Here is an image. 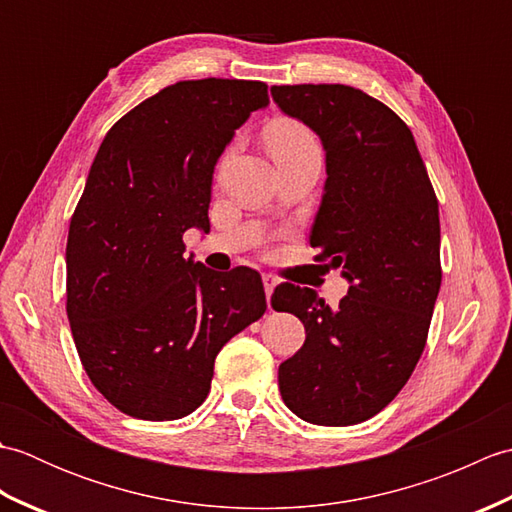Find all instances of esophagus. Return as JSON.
Returning <instances> with one entry per match:
<instances>
[{
	"label": "esophagus",
	"mask_w": 512,
	"mask_h": 512,
	"mask_svg": "<svg viewBox=\"0 0 512 512\" xmlns=\"http://www.w3.org/2000/svg\"><path fill=\"white\" fill-rule=\"evenodd\" d=\"M264 290H266V299H268V308H270V297H273V290L277 288V279L273 275H264Z\"/></svg>",
	"instance_id": "1"
}]
</instances>
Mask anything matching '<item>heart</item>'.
I'll list each match as a JSON object with an SVG mask.
<instances>
[{
	"label": "heart",
	"instance_id": "1",
	"mask_svg": "<svg viewBox=\"0 0 512 512\" xmlns=\"http://www.w3.org/2000/svg\"><path fill=\"white\" fill-rule=\"evenodd\" d=\"M268 147H270V154H273V158L281 160L288 156L303 154V151L319 149V143L308 127L292 123V121H279L268 129ZM228 154H231V151H226L220 160V171L226 165Z\"/></svg>",
	"mask_w": 512,
	"mask_h": 512
}]
</instances>
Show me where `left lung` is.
I'll return each instance as SVG.
<instances>
[{"mask_svg":"<svg viewBox=\"0 0 512 512\" xmlns=\"http://www.w3.org/2000/svg\"><path fill=\"white\" fill-rule=\"evenodd\" d=\"M279 110L325 151V187L310 246L350 281L330 308L310 288L281 284L273 308L306 328L279 365V391L301 420L347 427L385 409L427 343L440 268V215L427 167L400 116L350 85H273Z\"/></svg>","mask_w":512,"mask_h":512,"instance_id":"obj_1","label":"left lung"}]
</instances>
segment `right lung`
Segmentation results:
<instances>
[{
  "label": "right lung",
  "mask_w": 512,
  "mask_h": 512,
  "mask_svg": "<svg viewBox=\"0 0 512 512\" xmlns=\"http://www.w3.org/2000/svg\"><path fill=\"white\" fill-rule=\"evenodd\" d=\"M266 105L262 81H180L127 112L96 151L70 220L65 310L92 385L127 416H189L217 352L266 312L257 270L213 273L182 242L189 228L209 231L217 160Z\"/></svg>",
  "instance_id": "right-lung-1"
}]
</instances>
